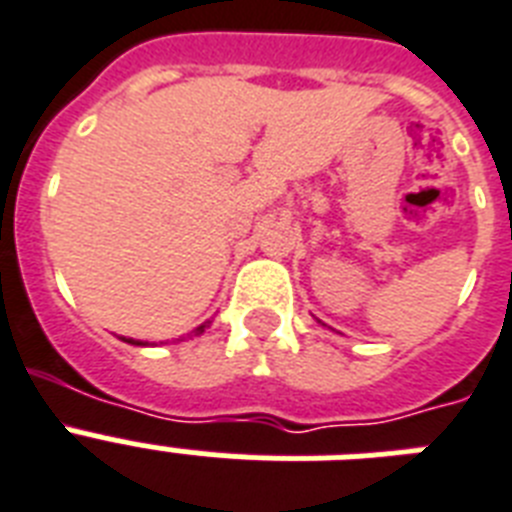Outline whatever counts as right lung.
<instances>
[{"label": "right lung", "instance_id": "right-lung-1", "mask_svg": "<svg viewBox=\"0 0 512 512\" xmlns=\"http://www.w3.org/2000/svg\"><path fill=\"white\" fill-rule=\"evenodd\" d=\"M205 328H207V323H202V326L194 328V334H202V331H205ZM128 342H131V344H141V342H134V339H128Z\"/></svg>", "mask_w": 512, "mask_h": 512}]
</instances>
